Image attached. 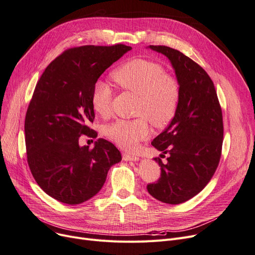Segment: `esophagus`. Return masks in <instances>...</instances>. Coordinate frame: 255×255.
Returning <instances> with one entry per match:
<instances>
[{"label":"esophagus","mask_w":255,"mask_h":255,"mask_svg":"<svg viewBox=\"0 0 255 255\" xmlns=\"http://www.w3.org/2000/svg\"><path fill=\"white\" fill-rule=\"evenodd\" d=\"M122 158L126 161H138L139 157L134 156V155H129V154H122Z\"/></svg>","instance_id":"34e87169"}]
</instances>
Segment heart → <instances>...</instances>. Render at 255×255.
<instances>
[{
    "mask_svg": "<svg viewBox=\"0 0 255 255\" xmlns=\"http://www.w3.org/2000/svg\"><path fill=\"white\" fill-rule=\"evenodd\" d=\"M113 78L124 90L139 95L136 113L140 116L112 122L104 133L119 147L134 149L150 135L149 120L155 127L164 128L174 119L180 104V84L175 77L165 74L160 64L146 58L128 60L114 71ZM113 89L107 83H96L91 97L95 113L109 117L113 109Z\"/></svg>",
    "mask_w": 255,
    "mask_h": 255,
    "instance_id": "obj_1",
    "label": "heart"
}]
</instances>
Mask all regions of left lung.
<instances>
[{"mask_svg":"<svg viewBox=\"0 0 255 255\" xmlns=\"http://www.w3.org/2000/svg\"><path fill=\"white\" fill-rule=\"evenodd\" d=\"M148 48L169 59L181 97L174 119L151 142L169 156L165 164L155 158L161 177L147 191L163 203L181 204L198 195L216 172L223 144L222 110L215 85L201 66L176 49Z\"/></svg>","mask_w":255,"mask_h":255,"instance_id":"8db88e82","label":"left lung"}]
</instances>
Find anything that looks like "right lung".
I'll use <instances>...</instances> for the list:
<instances>
[{"label": "right lung", "instance_id": "1", "mask_svg": "<svg viewBox=\"0 0 255 255\" xmlns=\"http://www.w3.org/2000/svg\"><path fill=\"white\" fill-rule=\"evenodd\" d=\"M131 47L81 46L66 50L37 81L25 118L27 161L47 195L69 205L81 204L104 186L121 154L99 138L94 147L80 146L81 135L96 138L89 128L95 118L93 88L105 71Z\"/></svg>", "mask_w": 255, "mask_h": 255}]
</instances>
